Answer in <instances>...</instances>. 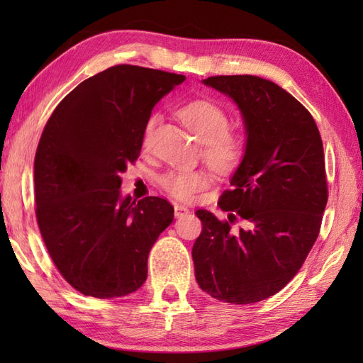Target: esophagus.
<instances>
[{"label":"esophagus","mask_w":363,"mask_h":363,"mask_svg":"<svg viewBox=\"0 0 363 363\" xmlns=\"http://www.w3.org/2000/svg\"><path fill=\"white\" fill-rule=\"evenodd\" d=\"M189 213H190V211L187 209V207L174 206V217L176 218H182V217H186V215H189Z\"/></svg>","instance_id":"obj_1"}]
</instances>
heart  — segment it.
<instances>
[{
    "label": "heart",
    "instance_id": "b5f03b06",
    "mask_svg": "<svg viewBox=\"0 0 363 363\" xmlns=\"http://www.w3.org/2000/svg\"><path fill=\"white\" fill-rule=\"evenodd\" d=\"M179 117L201 143H204V157L209 165L218 172L233 168L243 154L242 138L228 133L229 115L221 106L209 99H196L184 104ZM159 115L152 113L146 120L143 129V143L148 145ZM204 176L198 172H169L162 177V186L173 196L187 198L203 186Z\"/></svg>",
    "mask_w": 363,
    "mask_h": 363
}]
</instances>
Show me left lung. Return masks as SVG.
<instances>
[{"label": "left lung", "instance_id": "left-lung-1", "mask_svg": "<svg viewBox=\"0 0 363 363\" xmlns=\"http://www.w3.org/2000/svg\"><path fill=\"white\" fill-rule=\"evenodd\" d=\"M234 101L245 128V151L220 198L229 212L203 223L191 250L203 291L230 304H251L282 290L317 240L328 203L325 152L309 111L277 84L251 74L203 79ZM235 219L245 226L232 228Z\"/></svg>", "mask_w": 363, "mask_h": 363}]
</instances>
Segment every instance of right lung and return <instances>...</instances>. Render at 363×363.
<instances>
[{"label":"right lung","instance_id":"right-lung-1","mask_svg":"<svg viewBox=\"0 0 363 363\" xmlns=\"http://www.w3.org/2000/svg\"><path fill=\"white\" fill-rule=\"evenodd\" d=\"M184 79L115 65L81 82L46 123L34 160L37 223L54 265L82 295L121 298L146 281L174 209L159 196L121 195V174L140 156L152 107Z\"/></svg>","mask_w":363,"mask_h":363}]
</instances>
